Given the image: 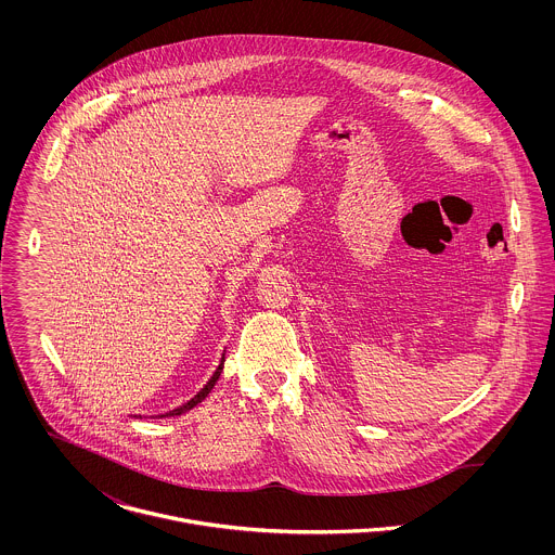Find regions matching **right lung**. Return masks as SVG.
<instances>
[{
	"label": "right lung",
	"instance_id": "add662e5",
	"mask_svg": "<svg viewBox=\"0 0 555 555\" xmlns=\"http://www.w3.org/2000/svg\"><path fill=\"white\" fill-rule=\"evenodd\" d=\"M222 370H224V357H222V361H220V365H218V370L214 372V376L209 378V383L196 393V396L192 397L190 401H185L183 405H179V408H175V410H170V412H166V414H158L159 418L162 416H179V414H183V412H188V410H192L194 405H198L205 397L209 396L211 393V389L216 387V383H218V378H220V374H222Z\"/></svg>",
	"mask_w": 555,
	"mask_h": 555
}]
</instances>
